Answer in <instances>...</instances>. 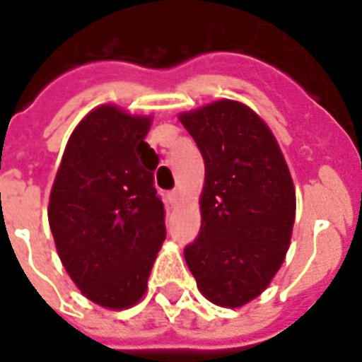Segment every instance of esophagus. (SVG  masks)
Returning <instances> with one entry per match:
<instances>
[{
  "label": "esophagus",
  "instance_id": "1",
  "mask_svg": "<svg viewBox=\"0 0 362 362\" xmlns=\"http://www.w3.org/2000/svg\"><path fill=\"white\" fill-rule=\"evenodd\" d=\"M169 201H171V204H178L180 202V191L178 189H173L171 193H169Z\"/></svg>",
  "mask_w": 362,
  "mask_h": 362
}]
</instances>
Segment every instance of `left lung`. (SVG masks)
I'll return each mask as SVG.
<instances>
[{
    "instance_id": "left-lung-1",
    "label": "left lung",
    "mask_w": 362,
    "mask_h": 362,
    "mask_svg": "<svg viewBox=\"0 0 362 362\" xmlns=\"http://www.w3.org/2000/svg\"><path fill=\"white\" fill-rule=\"evenodd\" d=\"M204 160L201 230L184 257L211 303L242 307L286 257L296 191L283 152L247 105L219 100L180 115Z\"/></svg>"
}]
</instances>
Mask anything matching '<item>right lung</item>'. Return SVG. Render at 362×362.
<instances>
[{
  "label": "right lung",
  "instance_id": "right-lung-1",
  "mask_svg": "<svg viewBox=\"0 0 362 362\" xmlns=\"http://www.w3.org/2000/svg\"><path fill=\"white\" fill-rule=\"evenodd\" d=\"M148 128L151 119L113 105L90 111L70 135L49 195V228L64 269L83 296L115 310L143 298L165 240Z\"/></svg>",
  "mask_w": 362,
  "mask_h": 362
}]
</instances>
